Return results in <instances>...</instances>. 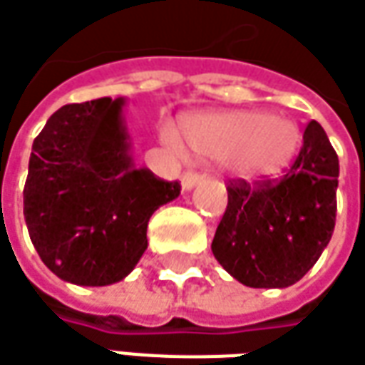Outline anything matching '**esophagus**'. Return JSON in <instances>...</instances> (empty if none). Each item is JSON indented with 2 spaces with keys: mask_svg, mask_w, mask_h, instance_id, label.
I'll return each instance as SVG.
<instances>
[{
  "mask_svg": "<svg viewBox=\"0 0 365 365\" xmlns=\"http://www.w3.org/2000/svg\"><path fill=\"white\" fill-rule=\"evenodd\" d=\"M200 180H202V173H197V171H185L182 175V187L185 192H190Z\"/></svg>",
  "mask_w": 365,
  "mask_h": 365,
  "instance_id": "34e87169",
  "label": "esophagus"
}]
</instances>
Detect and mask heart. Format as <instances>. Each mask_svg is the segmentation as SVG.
<instances>
[{
  "instance_id": "obj_1",
  "label": "heart",
  "mask_w": 365,
  "mask_h": 365,
  "mask_svg": "<svg viewBox=\"0 0 365 365\" xmlns=\"http://www.w3.org/2000/svg\"><path fill=\"white\" fill-rule=\"evenodd\" d=\"M185 143L197 155L226 165L245 180H264L283 171L299 149V129L291 119L264 117L255 110H226L197 115L183 123ZM163 139L175 155L183 158V145L171 131Z\"/></svg>"
}]
</instances>
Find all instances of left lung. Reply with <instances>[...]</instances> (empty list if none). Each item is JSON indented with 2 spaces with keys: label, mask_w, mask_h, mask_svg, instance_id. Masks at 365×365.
Listing matches in <instances>:
<instances>
[{
  "label": "left lung",
  "mask_w": 365,
  "mask_h": 365,
  "mask_svg": "<svg viewBox=\"0 0 365 365\" xmlns=\"http://www.w3.org/2000/svg\"><path fill=\"white\" fill-rule=\"evenodd\" d=\"M339 161L317 120L281 182H230L212 240L216 260L238 283L284 289L301 281L331 240Z\"/></svg>",
  "instance_id": "8db88e82"
}]
</instances>
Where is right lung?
Wrapping results in <instances>:
<instances>
[{
    "mask_svg": "<svg viewBox=\"0 0 365 365\" xmlns=\"http://www.w3.org/2000/svg\"><path fill=\"white\" fill-rule=\"evenodd\" d=\"M125 98L64 105L34 139L24 216L34 248L62 281H123L147 248V222L180 183L135 168Z\"/></svg>",
    "mask_w": 365,
    "mask_h": 365,
    "instance_id": "add662e5",
    "label": "right lung"
}]
</instances>
